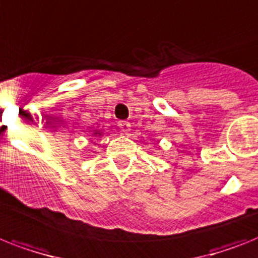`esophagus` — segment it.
<instances>
[{
	"label": "esophagus",
	"mask_w": 258,
	"mask_h": 258,
	"mask_svg": "<svg viewBox=\"0 0 258 258\" xmlns=\"http://www.w3.org/2000/svg\"><path fill=\"white\" fill-rule=\"evenodd\" d=\"M118 127H120L121 133L125 134L131 131V124H129L127 121H120V122H118Z\"/></svg>",
	"instance_id": "obj_1"
}]
</instances>
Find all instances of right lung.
I'll return each instance as SVG.
<instances>
[{"label":"right lung","mask_w":258,"mask_h":258,"mask_svg":"<svg viewBox=\"0 0 258 258\" xmlns=\"http://www.w3.org/2000/svg\"><path fill=\"white\" fill-rule=\"evenodd\" d=\"M92 136H93V137H101V136H103V132L99 131V129H95V131H93Z\"/></svg>","instance_id":"add662e5"}]
</instances>
